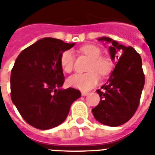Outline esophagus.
<instances>
[{"label":"esophagus","mask_w":155,"mask_h":155,"mask_svg":"<svg viewBox=\"0 0 155 155\" xmlns=\"http://www.w3.org/2000/svg\"><path fill=\"white\" fill-rule=\"evenodd\" d=\"M87 94H88L87 92H83V93H82V95H83V96H87Z\"/></svg>","instance_id":"esophagus-1"}]
</instances>
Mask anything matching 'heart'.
Listing matches in <instances>:
<instances>
[{
	"instance_id": "b5f03b06",
	"label": "heart",
	"mask_w": 155,
	"mask_h": 155,
	"mask_svg": "<svg viewBox=\"0 0 155 155\" xmlns=\"http://www.w3.org/2000/svg\"><path fill=\"white\" fill-rule=\"evenodd\" d=\"M80 51L91 59L86 73H76L68 79L69 86L81 91H88L95 87L99 81V76H105L110 72L113 66L111 59L101 56L100 48L94 45H86L80 48ZM60 64L65 72H71L73 69L74 56L72 51L67 50L60 56Z\"/></svg>"
}]
</instances>
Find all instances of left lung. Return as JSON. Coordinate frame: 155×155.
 I'll use <instances>...</instances> for the list:
<instances>
[{
  "label": "left lung",
  "mask_w": 155,
  "mask_h": 155,
  "mask_svg": "<svg viewBox=\"0 0 155 155\" xmlns=\"http://www.w3.org/2000/svg\"><path fill=\"white\" fill-rule=\"evenodd\" d=\"M98 41L110 42L111 58L117 63L103 90H97L100 102L92 111L99 123L117 127L128 122L139 107L144 86L142 59L132 47H125L109 37Z\"/></svg>",
  "instance_id": "8db88e82"
}]
</instances>
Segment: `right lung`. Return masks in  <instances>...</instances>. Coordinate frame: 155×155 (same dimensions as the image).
Listing matches in <instances>:
<instances>
[{"instance_id":"add662e5","label":"right lung","mask_w":155,"mask_h":155,"mask_svg":"<svg viewBox=\"0 0 155 155\" xmlns=\"http://www.w3.org/2000/svg\"><path fill=\"white\" fill-rule=\"evenodd\" d=\"M75 43L46 37L24 49L11 73V97L23 119L41 130L61 124L79 90L61 89L64 75L60 56Z\"/></svg>"}]
</instances>
